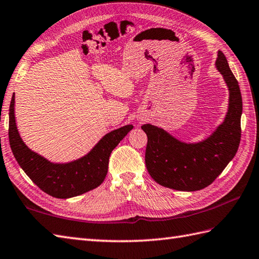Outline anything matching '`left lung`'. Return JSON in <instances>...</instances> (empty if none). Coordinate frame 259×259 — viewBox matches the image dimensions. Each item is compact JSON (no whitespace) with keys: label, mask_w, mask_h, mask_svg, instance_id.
Masks as SVG:
<instances>
[{"label":"left lung","mask_w":259,"mask_h":259,"mask_svg":"<svg viewBox=\"0 0 259 259\" xmlns=\"http://www.w3.org/2000/svg\"><path fill=\"white\" fill-rule=\"evenodd\" d=\"M216 68L223 75L230 90V104L223 123L207 139L185 143L155 125L148 123L141 127L148 137V172L162 186L188 192L202 190L212 184L235 157L242 134V95L238 81L221 51L216 59Z\"/></svg>","instance_id":"left-lung-1"}]
</instances>
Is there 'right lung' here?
Returning a JSON list of instances; mask_svg holds the SVG:
<instances>
[{
  "mask_svg": "<svg viewBox=\"0 0 259 259\" xmlns=\"http://www.w3.org/2000/svg\"><path fill=\"white\" fill-rule=\"evenodd\" d=\"M14 95L10 105L9 139L17 163L27 177L48 195L68 198L86 193L99 186L107 176L109 157L118 143L132 130L128 124L107 134L85 157L69 163H52L28 149L15 123Z\"/></svg>",
  "mask_w": 259,
  "mask_h": 259,
  "instance_id": "right-lung-1",
  "label": "right lung"
}]
</instances>
